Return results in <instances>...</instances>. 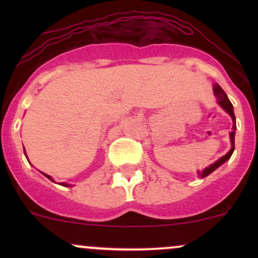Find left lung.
<instances>
[{
    "instance_id": "left-lung-1",
    "label": "left lung",
    "mask_w": 258,
    "mask_h": 258,
    "mask_svg": "<svg viewBox=\"0 0 258 258\" xmlns=\"http://www.w3.org/2000/svg\"><path fill=\"white\" fill-rule=\"evenodd\" d=\"M214 92H215V96H216V98H217V102H218V104H220L222 108L224 109V110H226L228 114L230 115V117H232V120H233V132H230V142H232V149L229 150V152H228L226 155L224 156H222L221 159H218L217 161L215 162V164H212V165H210L209 167H206L205 170L203 171V172H198V174H199L200 177H206V176H209L210 173L211 172H214V171L216 170V168L217 167H220L222 164H223V162H226L227 160H229L230 159V156H232V154H233V152H234V136H235V128H236V123H235V115H234V110H233V105H232V103L229 102V99H228V97H227V94L224 93V91L222 90V87L218 84H216L215 86H214Z\"/></svg>"
}]
</instances>
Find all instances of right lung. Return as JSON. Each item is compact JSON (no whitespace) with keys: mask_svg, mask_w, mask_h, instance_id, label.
Masks as SVG:
<instances>
[{"mask_svg":"<svg viewBox=\"0 0 258 258\" xmlns=\"http://www.w3.org/2000/svg\"><path fill=\"white\" fill-rule=\"evenodd\" d=\"M24 154H25V150H24ZM43 174L47 177V178H49L51 180H53V179L51 178V176H48V174H46V173H43ZM61 185H68V184H65V183H63V184H61Z\"/></svg>","mask_w":258,"mask_h":258,"instance_id":"obj_1","label":"right lung"}]
</instances>
